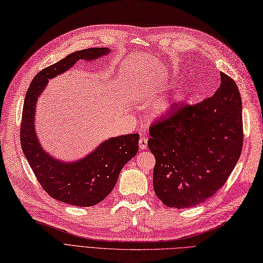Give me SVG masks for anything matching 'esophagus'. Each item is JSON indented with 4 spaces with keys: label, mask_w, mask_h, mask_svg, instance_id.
Returning <instances> with one entry per match:
<instances>
[{
    "label": "esophagus",
    "mask_w": 263,
    "mask_h": 263,
    "mask_svg": "<svg viewBox=\"0 0 263 263\" xmlns=\"http://www.w3.org/2000/svg\"><path fill=\"white\" fill-rule=\"evenodd\" d=\"M139 146H140L141 149H145L147 147V139H146V137H144V135H143V137L140 139Z\"/></svg>",
    "instance_id": "1"
}]
</instances>
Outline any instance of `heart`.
<instances>
[{
    "mask_svg": "<svg viewBox=\"0 0 263 263\" xmlns=\"http://www.w3.org/2000/svg\"><path fill=\"white\" fill-rule=\"evenodd\" d=\"M167 106H168V105H167V104H163V105H162V106H160V108H162V109H163V110H164V109H166V108H167Z\"/></svg>",
    "mask_w": 263,
    "mask_h": 263,
    "instance_id": "heart-1",
    "label": "heart"
}]
</instances>
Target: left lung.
<instances>
[{"instance_id":"left-lung-1","label":"left lung","mask_w":263,"mask_h":263,"mask_svg":"<svg viewBox=\"0 0 263 263\" xmlns=\"http://www.w3.org/2000/svg\"><path fill=\"white\" fill-rule=\"evenodd\" d=\"M241 110L238 87L221 72L213 96L177 106L149 126L154 190L165 205L196 206L223 187L241 154Z\"/></svg>"}]
</instances>
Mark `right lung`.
Wrapping results in <instances>:
<instances>
[{"label": "right lung", "instance_id": "add662e5", "mask_svg": "<svg viewBox=\"0 0 263 263\" xmlns=\"http://www.w3.org/2000/svg\"><path fill=\"white\" fill-rule=\"evenodd\" d=\"M108 48H89L66 55L41 70L30 83L24 100L21 144L41 187L50 197L76 206H92L112 191L123 166L139 151L138 133L111 138L76 163L59 162L42 149L35 132L36 100L50 79L69 70L79 60H96Z\"/></svg>", "mask_w": 263, "mask_h": 263}]
</instances>
